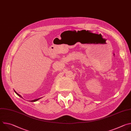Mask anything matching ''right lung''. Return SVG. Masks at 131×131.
Returning a JSON list of instances; mask_svg holds the SVG:
<instances>
[{
  "mask_svg": "<svg viewBox=\"0 0 131 131\" xmlns=\"http://www.w3.org/2000/svg\"><path fill=\"white\" fill-rule=\"evenodd\" d=\"M14 92H15L16 94L18 96H20V97H22L20 94H18L17 93H16V92H15V91H14ZM40 99H41V98H39V99H35V100H32V101H30V102H36V101H38V100H39Z\"/></svg>",
  "mask_w": 131,
  "mask_h": 131,
  "instance_id": "right-lung-1",
  "label": "right lung"
}]
</instances>
